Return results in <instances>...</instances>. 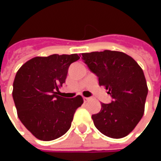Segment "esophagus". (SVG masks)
Instances as JSON below:
<instances>
[{
    "instance_id": "obj_1",
    "label": "esophagus",
    "mask_w": 161,
    "mask_h": 161,
    "mask_svg": "<svg viewBox=\"0 0 161 161\" xmlns=\"http://www.w3.org/2000/svg\"><path fill=\"white\" fill-rule=\"evenodd\" d=\"M90 97H83V100H84V102H88L89 100H90Z\"/></svg>"
}]
</instances>
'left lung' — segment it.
Returning a JSON list of instances; mask_svg holds the SVG:
<instances>
[{"instance_id": "obj_1", "label": "left lung", "mask_w": 161, "mask_h": 161, "mask_svg": "<svg viewBox=\"0 0 161 161\" xmlns=\"http://www.w3.org/2000/svg\"><path fill=\"white\" fill-rule=\"evenodd\" d=\"M81 59L113 97L110 104L101 103L100 111L92 114L95 126L110 138L125 137L144 113L148 87L142 69L134 59L118 51L84 53Z\"/></svg>"}]
</instances>
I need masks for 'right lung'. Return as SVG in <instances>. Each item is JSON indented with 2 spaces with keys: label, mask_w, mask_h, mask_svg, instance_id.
<instances>
[{
  "label": "right lung",
  "mask_w": 161,
  "mask_h": 161,
  "mask_svg": "<svg viewBox=\"0 0 161 161\" xmlns=\"http://www.w3.org/2000/svg\"><path fill=\"white\" fill-rule=\"evenodd\" d=\"M79 59L77 53L36 56L17 71L12 90L17 114L36 138L53 141L70 129L83 98H65L56 91L65 82L69 66Z\"/></svg>",
  "instance_id": "obj_1"
}]
</instances>
